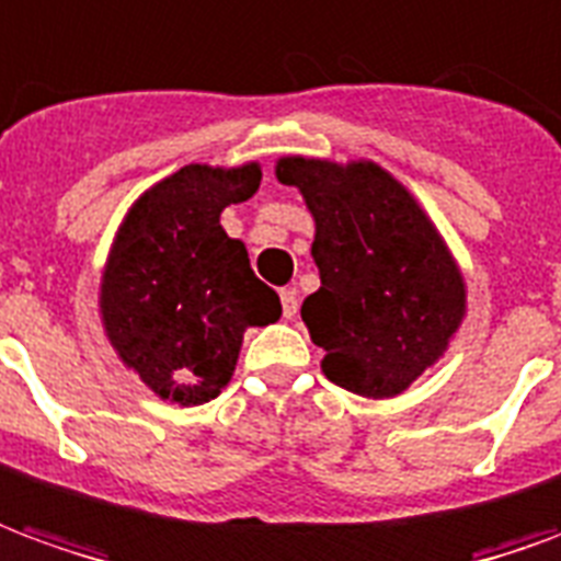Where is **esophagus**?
I'll list each match as a JSON object with an SVG mask.
<instances>
[{
	"label": "esophagus",
	"mask_w": 561,
	"mask_h": 561,
	"mask_svg": "<svg viewBox=\"0 0 561 561\" xmlns=\"http://www.w3.org/2000/svg\"><path fill=\"white\" fill-rule=\"evenodd\" d=\"M282 316L294 318L297 316V291L294 288H282Z\"/></svg>",
	"instance_id": "34e87169"
}]
</instances>
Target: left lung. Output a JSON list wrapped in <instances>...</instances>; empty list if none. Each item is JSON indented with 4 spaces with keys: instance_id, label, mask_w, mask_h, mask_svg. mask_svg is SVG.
Instances as JSON below:
<instances>
[{
    "instance_id": "left-lung-1",
    "label": "left lung",
    "mask_w": 561,
    "mask_h": 561,
    "mask_svg": "<svg viewBox=\"0 0 561 561\" xmlns=\"http://www.w3.org/2000/svg\"><path fill=\"white\" fill-rule=\"evenodd\" d=\"M316 216L321 288L300 306L321 369L360 397H397L454 336L466 285L412 195L373 161L282 159Z\"/></svg>"
}]
</instances>
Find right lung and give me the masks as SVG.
Returning <instances> with one entry per match:
<instances>
[{
    "instance_id": "1",
    "label": "right lung",
    "mask_w": 561,
    "mask_h": 561,
    "mask_svg": "<svg viewBox=\"0 0 561 561\" xmlns=\"http://www.w3.org/2000/svg\"><path fill=\"white\" fill-rule=\"evenodd\" d=\"M261 168L188 164L131 207L102 279L104 330L161 400L197 405L228 385L245 328L282 316L221 209L252 197Z\"/></svg>"
}]
</instances>
